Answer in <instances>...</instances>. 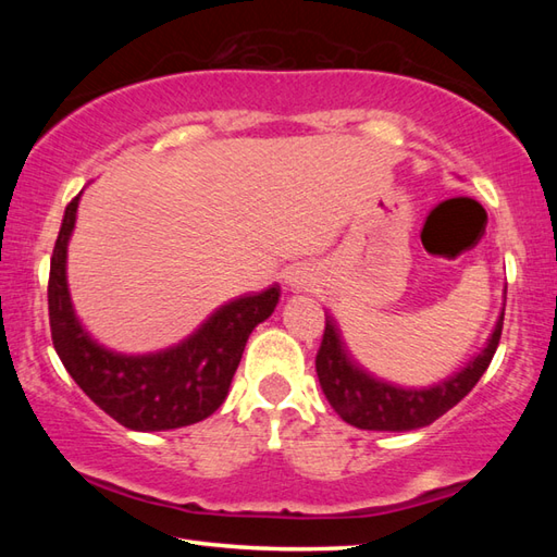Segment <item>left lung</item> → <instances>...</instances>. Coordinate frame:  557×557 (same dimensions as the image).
Returning a JSON list of instances; mask_svg holds the SVG:
<instances>
[{"label": "left lung", "instance_id": "obj_1", "mask_svg": "<svg viewBox=\"0 0 557 557\" xmlns=\"http://www.w3.org/2000/svg\"><path fill=\"white\" fill-rule=\"evenodd\" d=\"M503 335V315L491 339L459 373L431 387H399L369 373L351 357L339 325L325 315V333L315 354V373L330 405L363 431H413L441 419L459 399H465L479 377L486 373Z\"/></svg>", "mask_w": 557, "mask_h": 557}]
</instances>
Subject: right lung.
<instances>
[{"instance_id":"right-lung-1","label":"right lung","mask_w":557,"mask_h":557,"mask_svg":"<svg viewBox=\"0 0 557 557\" xmlns=\"http://www.w3.org/2000/svg\"><path fill=\"white\" fill-rule=\"evenodd\" d=\"M78 198L66 206L47 282L52 345L64 369L104 413L132 431H170L208 419L230 393L248 335L275 311L280 285L220 306L174 347L150 354L104 347L78 321L66 285Z\"/></svg>"}]
</instances>
